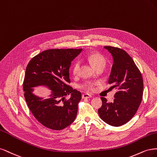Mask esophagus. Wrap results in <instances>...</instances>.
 <instances>
[{
  "instance_id": "obj_1",
  "label": "esophagus",
  "mask_w": 157,
  "mask_h": 157,
  "mask_svg": "<svg viewBox=\"0 0 157 157\" xmlns=\"http://www.w3.org/2000/svg\"><path fill=\"white\" fill-rule=\"evenodd\" d=\"M91 97H92V95H90V94H87V93L83 94L82 95V98H91Z\"/></svg>"
}]
</instances>
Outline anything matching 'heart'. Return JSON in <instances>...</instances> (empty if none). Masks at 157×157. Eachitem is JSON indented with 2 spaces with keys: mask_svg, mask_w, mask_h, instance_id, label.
<instances>
[{
  "mask_svg": "<svg viewBox=\"0 0 157 157\" xmlns=\"http://www.w3.org/2000/svg\"><path fill=\"white\" fill-rule=\"evenodd\" d=\"M87 59L90 63L93 65V67L97 69L100 67H104L105 64V60L104 57L99 53H93L87 56ZM80 68V63L79 61H75L72 68V71L74 75H78L79 73V70ZM82 87L87 89L88 90H93L94 89V85L93 83L87 82L85 83L82 85Z\"/></svg>",
  "mask_w": 157,
  "mask_h": 157,
  "instance_id": "obj_1",
  "label": "heart"
}]
</instances>
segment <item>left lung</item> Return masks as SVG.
Here are the masks:
<instances>
[{
	"instance_id": "8db88e82",
	"label": "left lung",
	"mask_w": 157,
	"mask_h": 157,
	"mask_svg": "<svg viewBox=\"0 0 157 157\" xmlns=\"http://www.w3.org/2000/svg\"><path fill=\"white\" fill-rule=\"evenodd\" d=\"M104 48L113 59L108 83L117 91L113 102L101 97L102 105L98 112L105 123L119 126L128 122L137 112L143 97V78L133 59L124 50L112 46Z\"/></svg>"
}]
</instances>
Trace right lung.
Returning a JSON list of instances; mask_svg holds the SVG:
<instances>
[{
	"label": "right lung",
	"instance_id": "1",
	"mask_svg": "<svg viewBox=\"0 0 157 157\" xmlns=\"http://www.w3.org/2000/svg\"><path fill=\"white\" fill-rule=\"evenodd\" d=\"M82 49H52L34 57L26 68L23 84L24 97L38 122L48 128L60 130L71 124L76 117L82 93L68 85L71 62ZM45 86L52 90L50 98H39L33 87ZM70 94L71 98L65 97Z\"/></svg>",
	"mask_w": 157,
	"mask_h": 157
}]
</instances>
